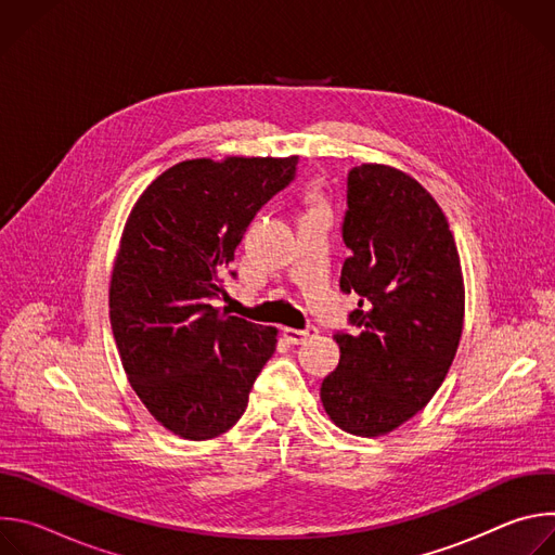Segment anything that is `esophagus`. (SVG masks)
Returning a JSON list of instances; mask_svg holds the SVG:
<instances>
[{
    "label": "esophagus",
    "instance_id": "1",
    "mask_svg": "<svg viewBox=\"0 0 555 555\" xmlns=\"http://www.w3.org/2000/svg\"><path fill=\"white\" fill-rule=\"evenodd\" d=\"M315 334H319V330H315V327H307V330L283 327V338H285L287 343H292V345H300V343H305L307 338H311V336H315Z\"/></svg>",
    "mask_w": 555,
    "mask_h": 555
}]
</instances>
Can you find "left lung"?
<instances>
[{"instance_id":"left-lung-1","label":"left lung","mask_w":555,"mask_h":555,"mask_svg":"<svg viewBox=\"0 0 555 555\" xmlns=\"http://www.w3.org/2000/svg\"><path fill=\"white\" fill-rule=\"evenodd\" d=\"M340 289L358 294L353 332H336L338 369L321 400L360 437L395 430L437 392L463 330V276L454 236L433 195L411 176L362 165L347 176Z\"/></svg>"}]
</instances>
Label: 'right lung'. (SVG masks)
Segmentation results:
<instances>
[{
    "instance_id": "1",
    "label": "right lung",
    "mask_w": 555,
    "mask_h": 555,
    "mask_svg": "<svg viewBox=\"0 0 555 555\" xmlns=\"http://www.w3.org/2000/svg\"><path fill=\"white\" fill-rule=\"evenodd\" d=\"M298 157H208L155 178L122 230L109 319L146 411L184 439L230 430L276 349V330L212 305L259 208L296 178Z\"/></svg>"
}]
</instances>
